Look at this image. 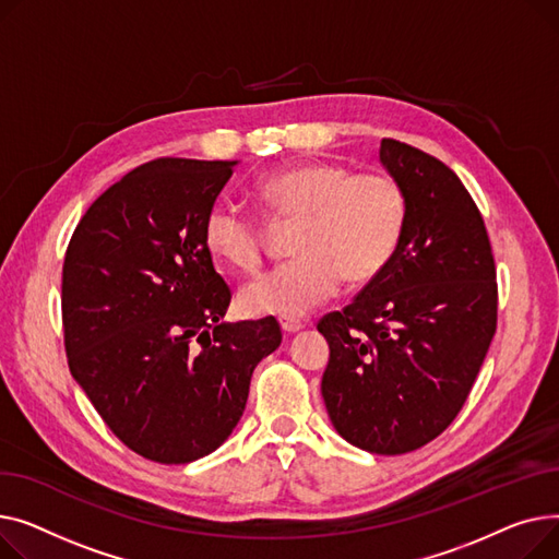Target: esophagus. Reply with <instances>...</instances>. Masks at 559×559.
Masks as SVG:
<instances>
[{
	"mask_svg": "<svg viewBox=\"0 0 559 559\" xmlns=\"http://www.w3.org/2000/svg\"><path fill=\"white\" fill-rule=\"evenodd\" d=\"M280 324H282V330H284L286 334H295V332H300L302 326H305V322H302V320L293 318V316H282V318H280Z\"/></svg>",
	"mask_w": 559,
	"mask_h": 559,
	"instance_id": "obj_1",
	"label": "esophagus"
}]
</instances>
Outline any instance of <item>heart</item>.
Instances as JSON below:
<instances>
[{
  "label": "heart",
  "mask_w": 559,
  "mask_h": 559,
  "mask_svg": "<svg viewBox=\"0 0 559 559\" xmlns=\"http://www.w3.org/2000/svg\"><path fill=\"white\" fill-rule=\"evenodd\" d=\"M254 193L273 218L298 221V257L241 288V307L254 316H302L336 295L345 277L349 284L370 282L404 237L406 191L388 174L307 162L264 176ZM203 241L212 257L241 273L259 269L266 246L259 218L227 199L207 210Z\"/></svg>",
  "instance_id": "heart-1"
}]
</instances>
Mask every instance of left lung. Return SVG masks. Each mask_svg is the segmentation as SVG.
I'll return each instance as SVG.
<instances>
[{"instance_id": "obj_1", "label": "left lung", "mask_w": 559, "mask_h": 559, "mask_svg": "<svg viewBox=\"0 0 559 559\" xmlns=\"http://www.w3.org/2000/svg\"><path fill=\"white\" fill-rule=\"evenodd\" d=\"M408 201L385 269L318 332L330 343L322 397L354 447L400 455L436 440L465 406L497 332V269L483 216L444 162L381 140Z\"/></svg>"}]
</instances>
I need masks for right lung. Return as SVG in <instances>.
Here are the masks:
<instances>
[{"instance_id":"right-lung-1","label":"right lung","mask_w":559,"mask_h":559,"mask_svg":"<svg viewBox=\"0 0 559 559\" xmlns=\"http://www.w3.org/2000/svg\"><path fill=\"white\" fill-rule=\"evenodd\" d=\"M237 162L159 157L126 174L79 221L62 264L72 377L135 453L185 465L243 415L280 322H221L233 293L203 223Z\"/></svg>"}]
</instances>
